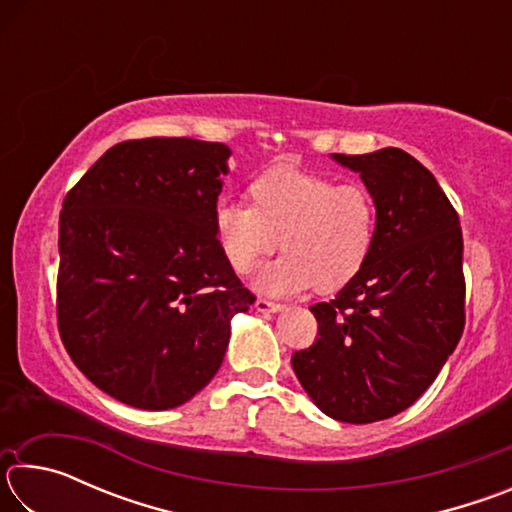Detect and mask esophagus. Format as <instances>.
Segmentation results:
<instances>
[{
	"instance_id": "1",
	"label": "esophagus",
	"mask_w": 512,
	"mask_h": 512,
	"mask_svg": "<svg viewBox=\"0 0 512 512\" xmlns=\"http://www.w3.org/2000/svg\"><path fill=\"white\" fill-rule=\"evenodd\" d=\"M255 309L259 311V314H275V311H282L284 305H280V302H273V300H266V298H257Z\"/></svg>"
}]
</instances>
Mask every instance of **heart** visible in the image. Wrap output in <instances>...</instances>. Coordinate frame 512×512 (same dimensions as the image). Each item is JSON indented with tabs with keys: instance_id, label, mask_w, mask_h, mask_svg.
I'll return each instance as SVG.
<instances>
[{
	"instance_id": "obj_1",
	"label": "heart",
	"mask_w": 512,
	"mask_h": 512,
	"mask_svg": "<svg viewBox=\"0 0 512 512\" xmlns=\"http://www.w3.org/2000/svg\"><path fill=\"white\" fill-rule=\"evenodd\" d=\"M248 205L223 203L214 237L225 262L246 277L277 248L284 253L259 277L266 293H336L366 268L377 241L375 198L361 185L325 173L277 167L248 185Z\"/></svg>"
}]
</instances>
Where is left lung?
Here are the masks:
<instances>
[{"instance_id":"obj_1","label":"left lung","mask_w":512,"mask_h":512,"mask_svg":"<svg viewBox=\"0 0 512 512\" xmlns=\"http://www.w3.org/2000/svg\"><path fill=\"white\" fill-rule=\"evenodd\" d=\"M332 158L375 198L377 241L348 287L309 307L318 339L291 366L325 415L368 424L409 409L461 341L463 232L433 173L406 151Z\"/></svg>"}]
</instances>
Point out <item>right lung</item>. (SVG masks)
Segmentation results:
<instances>
[{"mask_svg":"<svg viewBox=\"0 0 512 512\" xmlns=\"http://www.w3.org/2000/svg\"><path fill=\"white\" fill-rule=\"evenodd\" d=\"M230 149L189 137L115 144L58 223V332L94 386L144 411L210 384L230 320L255 302L214 237Z\"/></svg>","mask_w":512,"mask_h":512,"instance_id":"1","label":"right lung"}]
</instances>
